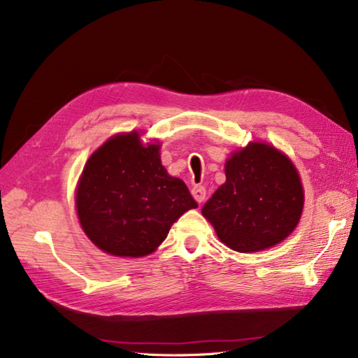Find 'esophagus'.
Instances as JSON below:
<instances>
[{
	"instance_id": "34e87169",
	"label": "esophagus",
	"mask_w": 358,
	"mask_h": 358,
	"mask_svg": "<svg viewBox=\"0 0 358 358\" xmlns=\"http://www.w3.org/2000/svg\"><path fill=\"white\" fill-rule=\"evenodd\" d=\"M192 195L195 201L201 204L204 201V199H206V189H204L203 186H194L192 187Z\"/></svg>"
}]
</instances>
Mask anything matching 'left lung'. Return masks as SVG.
Listing matches in <instances>:
<instances>
[{
	"instance_id": "8db88e82",
	"label": "left lung",
	"mask_w": 358,
	"mask_h": 358,
	"mask_svg": "<svg viewBox=\"0 0 358 358\" xmlns=\"http://www.w3.org/2000/svg\"><path fill=\"white\" fill-rule=\"evenodd\" d=\"M226 181L204 204L227 248L257 252L278 245L299 224L305 194L294 163L271 144L249 143L224 164Z\"/></svg>"
}]
</instances>
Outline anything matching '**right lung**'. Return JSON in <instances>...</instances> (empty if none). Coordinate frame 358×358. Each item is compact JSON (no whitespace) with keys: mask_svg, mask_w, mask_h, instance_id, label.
Returning <instances> with one entry per match:
<instances>
[{"mask_svg":"<svg viewBox=\"0 0 358 358\" xmlns=\"http://www.w3.org/2000/svg\"><path fill=\"white\" fill-rule=\"evenodd\" d=\"M159 144H143L138 132L112 136L83 169L77 214L83 231L104 252L144 257L154 252L171 226L199 208L185 181L171 177Z\"/></svg>","mask_w":358,"mask_h":358,"instance_id":"obj_1","label":"right lung"}]
</instances>
